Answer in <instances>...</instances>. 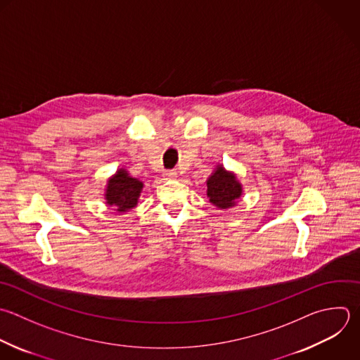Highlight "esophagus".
<instances>
[{
	"label": "esophagus",
	"instance_id": "obj_1",
	"mask_svg": "<svg viewBox=\"0 0 360 360\" xmlns=\"http://www.w3.org/2000/svg\"><path fill=\"white\" fill-rule=\"evenodd\" d=\"M165 176H166L167 180H174V179L179 177V173H177L176 170H170V172H167Z\"/></svg>",
	"mask_w": 360,
	"mask_h": 360
}]
</instances>
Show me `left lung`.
Here are the masks:
<instances>
[{
    "label": "left lung",
    "mask_w": 360,
    "mask_h": 360,
    "mask_svg": "<svg viewBox=\"0 0 360 360\" xmlns=\"http://www.w3.org/2000/svg\"><path fill=\"white\" fill-rule=\"evenodd\" d=\"M243 188L233 172L226 170L222 165H217L211 176L207 179V197L218 210H228L238 204Z\"/></svg>",
    "instance_id": "left-lung-1"
}]
</instances>
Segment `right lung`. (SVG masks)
Returning a JSON list of instances; mask_svg holds the SVG:
<instances>
[{"label":"right lung","instance_id":"1","mask_svg":"<svg viewBox=\"0 0 360 360\" xmlns=\"http://www.w3.org/2000/svg\"><path fill=\"white\" fill-rule=\"evenodd\" d=\"M143 190V181L132 177L124 167L118 169L105 186V204L112 207L114 211L125 214L138 205V200Z\"/></svg>","mask_w":360,"mask_h":360}]
</instances>
